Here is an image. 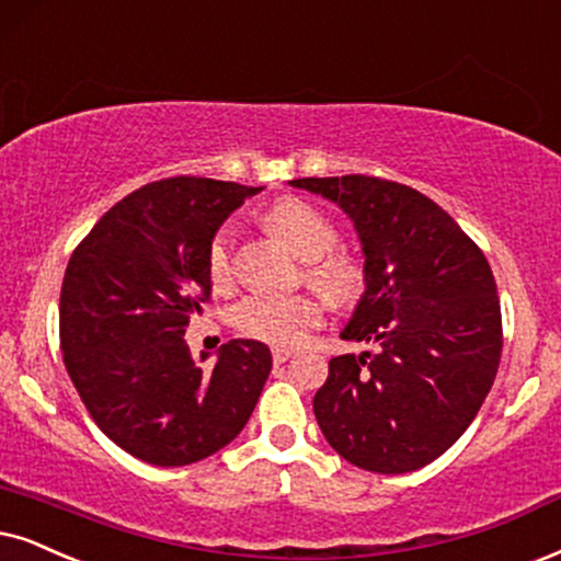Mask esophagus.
<instances>
[{
	"mask_svg": "<svg viewBox=\"0 0 561 561\" xmlns=\"http://www.w3.org/2000/svg\"><path fill=\"white\" fill-rule=\"evenodd\" d=\"M272 357H274L276 365H282V363H287L289 357H293V350H274Z\"/></svg>",
	"mask_w": 561,
	"mask_h": 561,
	"instance_id": "34e87169",
	"label": "esophagus"
}]
</instances>
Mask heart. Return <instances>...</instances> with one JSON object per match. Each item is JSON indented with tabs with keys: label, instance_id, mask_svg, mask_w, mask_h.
<instances>
[{
	"label": "heart",
	"instance_id": "obj_1",
	"mask_svg": "<svg viewBox=\"0 0 561 561\" xmlns=\"http://www.w3.org/2000/svg\"><path fill=\"white\" fill-rule=\"evenodd\" d=\"M266 225L297 256L308 261L305 276L336 302H350L363 289V268L346 253H329L336 228L323 211L302 198H282L266 211ZM207 272L217 287L232 279V228L222 225L209 240ZM323 321V308L310 295H248L232 310V325L264 344H300Z\"/></svg>",
	"mask_w": 561,
	"mask_h": 561
}]
</instances>
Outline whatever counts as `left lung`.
Segmentation results:
<instances>
[{"instance_id": "8db88e82", "label": "left lung", "mask_w": 561, "mask_h": 561, "mask_svg": "<svg viewBox=\"0 0 561 561\" xmlns=\"http://www.w3.org/2000/svg\"><path fill=\"white\" fill-rule=\"evenodd\" d=\"M352 217L365 293L342 331L373 352L329 363L313 411L357 469L407 473L443 456L479 414L502 357L497 285L481 248L443 207L373 175L297 179Z\"/></svg>"}]
</instances>
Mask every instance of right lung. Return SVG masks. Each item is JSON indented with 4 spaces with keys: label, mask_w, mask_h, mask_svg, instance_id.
<instances>
[{
    "label": "right lung",
    "mask_w": 561,
    "mask_h": 561,
    "mask_svg": "<svg viewBox=\"0 0 561 561\" xmlns=\"http://www.w3.org/2000/svg\"><path fill=\"white\" fill-rule=\"evenodd\" d=\"M259 191L196 175L147 183L113 204L69 259L64 365L92 422L145 463L188 466L225 448L264 391L266 344L232 339L207 370L183 339L211 293V236Z\"/></svg>",
    "instance_id": "right-lung-1"
}]
</instances>
